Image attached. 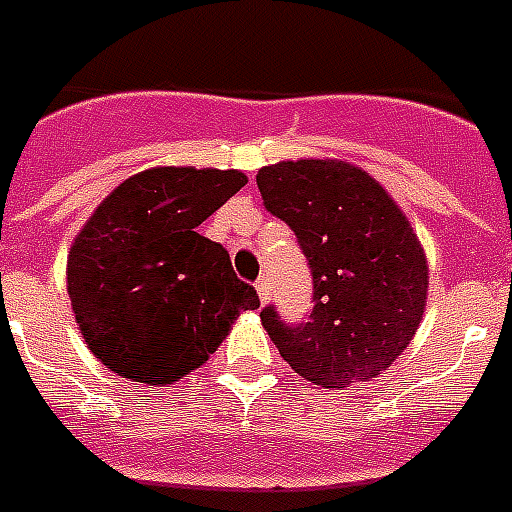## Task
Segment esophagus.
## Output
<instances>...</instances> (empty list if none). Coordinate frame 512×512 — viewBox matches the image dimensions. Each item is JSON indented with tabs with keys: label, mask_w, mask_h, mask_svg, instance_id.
Returning <instances> with one entry per match:
<instances>
[{
	"label": "esophagus",
	"mask_w": 512,
	"mask_h": 512,
	"mask_svg": "<svg viewBox=\"0 0 512 512\" xmlns=\"http://www.w3.org/2000/svg\"><path fill=\"white\" fill-rule=\"evenodd\" d=\"M255 290L260 295V303H268L271 300V284H268V276H260L255 282Z\"/></svg>",
	"instance_id": "34e87169"
}]
</instances>
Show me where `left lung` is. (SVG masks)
Segmentation results:
<instances>
[{
	"label": "left lung",
	"instance_id": "left-lung-1",
	"mask_svg": "<svg viewBox=\"0 0 512 512\" xmlns=\"http://www.w3.org/2000/svg\"><path fill=\"white\" fill-rule=\"evenodd\" d=\"M263 206L292 228L314 282L308 322L276 306L263 327L290 368L325 389L370 381L403 354L427 303V260L384 187L343 161H282L257 171Z\"/></svg>",
	"mask_w": 512,
	"mask_h": 512
}]
</instances>
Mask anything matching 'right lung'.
Segmentation results:
<instances>
[{"mask_svg":"<svg viewBox=\"0 0 512 512\" xmlns=\"http://www.w3.org/2000/svg\"><path fill=\"white\" fill-rule=\"evenodd\" d=\"M244 185L233 169L163 166L104 198L66 263L74 319L101 365L171 384L209 360L241 311L260 308L228 249L195 230Z\"/></svg>","mask_w":512,"mask_h":512,"instance_id":"1","label":"right lung"}]
</instances>
